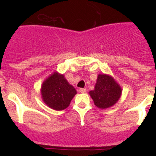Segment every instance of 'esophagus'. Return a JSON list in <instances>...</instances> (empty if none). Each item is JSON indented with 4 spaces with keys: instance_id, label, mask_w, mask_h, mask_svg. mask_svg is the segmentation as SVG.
I'll use <instances>...</instances> for the list:
<instances>
[{
    "instance_id": "1",
    "label": "esophagus",
    "mask_w": 156,
    "mask_h": 156,
    "mask_svg": "<svg viewBox=\"0 0 156 156\" xmlns=\"http://www.w3.org/2000/svg\"><path fill=\"white\" fill-rule=\"evenodd\" d=\"M79 92L81 93H86V89L85 88H80Z\"/></svg>"
}]
</instances>
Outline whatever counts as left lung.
<instances>
[{"label":"left lung","mask_w":156,"mask_h":156,"mask_svg":"<svg viewBox=\"0 0 156 156\" xmlns=\"http://www.w3.org/2000/svg\"><path fill=\"white\" fill-rule=\"evenodd\" d=\"M122 89L114 78L107 74H99L94 90L89 92L96 106L104 109L112 107L119 100Z\"/></svg>","instance_id":"obj_1"}]
</instances>
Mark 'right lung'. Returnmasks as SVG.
<instances>
[{"label":"right lung","instance_id":"1","mask_svg":"<svg viewBox=\"0 0 156 156\" xmlns=\"http://www.w3.org/2000/svg\"><path fill=\"white\" fill-rule=\"evenodd\" d=\"M77 94L62 74L55 71L42 83L41 94L44 103L48 107L60 111L66 108Z\"/></svg>","mask_w":156,"mask_h":156}]
</instances>
